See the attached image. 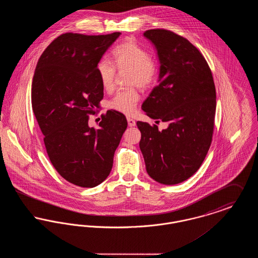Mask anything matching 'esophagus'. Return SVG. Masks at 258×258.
Instances as JSON below:
<instances>
[{"label":"esophagus","instance_id":"esophagus-1","mask_svg":"<svg viewBox=\"0 0 258 258\" xmlns=\"http://www.w3.org/2000/svg\"><path fill=\"white\" fill-rule=\"evenodd\" d=\"M127 124H128V126H135L136 123H135V121L134 119L127 118Z\"/></svg>","mask_w":258,"mask_h":258}]
</instances>
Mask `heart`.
<instances>
[{"label":"heart","mask_w":258,"mask_h":258,"mask_svg":"<svg viewBox=\"0 0 258 258\" xmlns=\"http://www.w3.org/2000/svg\"><path fill=\"white\" fill-rule=\"evenodd\" d=\"M112 56L114 64L108 59L102 58L96 67L98 80L105 91L110 92L114 89L116 69L119 72H130L127 84L131 86L147 89L155 83L159 73L158 61L135 39L128 38L116 45L112 50ZM139 98L136 89L128 88L117 92L109 100L108 107L124 115H132Z\"/></svg>","instance_id":"obj_1"}]
</instances>
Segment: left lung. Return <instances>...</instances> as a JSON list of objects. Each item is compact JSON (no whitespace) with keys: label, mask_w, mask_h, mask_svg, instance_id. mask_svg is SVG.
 I'll use <instances>...</instances> for the list:
<instances>
[{"label":"left lung","mask_w":258,"mask_h":258,"mask_svg":"<svg viewBox=\"0 0 258 258\" xmlns=\"http://www.w3.org/2000/svg\"><path fill=\"white\" fill-rule=\"evenodd\" d=\"M158 51L159 84L142 104L149 117L168 122H137L139 147L149 176L163 184L182 183L201 166L211 146L216 113V88L208 62L186 38L169 30L144 33Z\"/></svg>","instance_id":"obj_1"}]
</instances>
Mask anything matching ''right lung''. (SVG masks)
Returning a JSON list of instances; mask_svg holds the SVG:
<instances>
[{"label": "right lung", "mask_w": 258, "mask_h": 258, "mask_svg": "<svg viewBox=\"0 0 258 258\" xmlns=\"http://www.w3.org/2000/svg\"><path fill=\"white\" fill-rule=\"evenodd\" d=\"M120 35L62 34L43 51L34 74L32 106L50 161L78 186L94 187L108 177L127 126L113 110L101 115L98 128L88 124L103 98L97 63Z\"/></svg>", "instance_id": "obj_1"}]
</instances>
